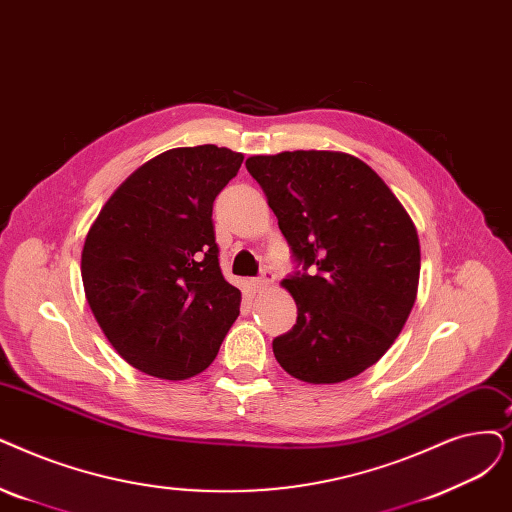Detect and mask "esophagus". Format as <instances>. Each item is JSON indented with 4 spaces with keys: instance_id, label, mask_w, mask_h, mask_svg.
Listing matches in <instances>:
<instances>
[{
    "instance_id": "obj_1",
    "label": "esophagus",
    "mask_w": 512,
    "mask_h": 512,
    "mask_svg": "<svg viewBox=\"0 0 512 512\" xmlns=\"http://www.w3.org/2000/svg\"><path fill=\"white\" fill-rule=\"evenodd\" d=\"M272 284H274V274L270 270H263V274L255 280L257 291H268Z\"/></svg>"
}]
</instances>
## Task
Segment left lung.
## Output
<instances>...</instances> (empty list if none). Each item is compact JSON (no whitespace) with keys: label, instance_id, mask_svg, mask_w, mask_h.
<instances>
[{"label":"left lung","instance_id":"8db88e82","mask_svg":"<svg viewBox=\"0 0 512 512\" xmlns=\"http://www.w3.org/2000/svg\"><path fill=\"white\" fill-rule=\"evenodd\" d=\"M247 169L303 265L282 280L297 324L272 343L278 364L311 385L353 379L383 358L414 307L412 217L379 173L347 152L257 154Z\"/></svg>","mask_w":512,"mask_h":512}]
</instances>
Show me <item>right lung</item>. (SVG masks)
<instances>
[{"instance_id": "obj_1", "label": "right lung", "mask_w": 512, "mask_h": 512, "mask_svg": "<svg viewBox=\"0 0 512 512\" xmlns=\"http://www.w3.org/2000/svg\"><path fill=\"white\" fill-rule=\"evenodd\" d=\"M242 159L215 144L161 152L110 194L85 236V299L140 372L201 374L238 318L242 297L221 276L211 213Z\"/></svg>"}]
</instances>
